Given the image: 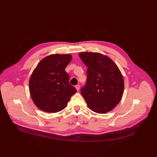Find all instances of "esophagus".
I'll list each match as a JSON object with an SVG mask.
<instances>
[{"label": "esophagus", "instance_id": "1", "mask_svg": "<svg viewBox=\"0 0 157 157\" xmlns=\"http://www.w3.org/2000/svg\"><path fill=\"white\" fill-rule=\"evenodd\" d=\"M75 87H76V90H77V91H79V88H80V86H79V85H77L75 86Z\"/></svg>", "mask_w": 157, "mask_h": 157}]
</instances>
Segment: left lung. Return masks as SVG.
<instances>
[{
	"mask_svg": "<svg viewBox=\"0 0 157 157\" xmlns=\"http://www.w3.org/2000/svg\"><path fill=\"white\" fill-rule=\"evenodd\" d=\"M79 56L88 67L86 83L81 93L88 108L100 114L111 111L120 102L124 90L118 66L99 53L82 52Z\"/></svg>",
	"mask_w": 157,
	"mask_h": 157,
	"instance_id": "obj_1",
	"label": "left lung"
}]
</instances>
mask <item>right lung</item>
Segmentation results:
<instances>
[{"instance_id":"add662e5","label":"right lung","mask_w":157,"mask_h":157,"mask_svg":"<svg viewBox=\"0 0 157 157\" xmlns=\"http://www.w3.org/2000/svg\"><path fill=\"white\" fill-rule=\"evenodd\" d=\"M72 60L69 54H53L44 58L29 80L32 99L41 111L57 113L63 110L76 89L69 84L65 69Z\"/></svg>"}]
</instances>
